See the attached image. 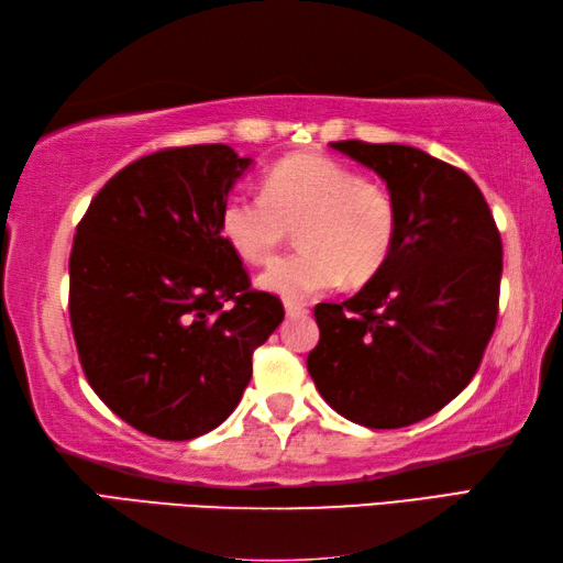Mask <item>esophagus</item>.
Listing matches in <instances>:
<instances>
[{
  "label": "esophagus",
  "mask_w": 563,
  "mask_h": 563,
  "mask_svg": "<svg viewBox=\"0 0 563 563\" xmlns=\"http://www.w3.org/2000/svg\"><path fill=\"white\" fill-rule=\"evenodd\" d=\"M285 314L288 317H307L309 309L300 302H292V300H285Z\"/></svg>",
  "instance_id": "34e87169"
}]
</instances>
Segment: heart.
<instances>
[{
	"label": "heart",
	"mask_w": 563,
	"mask_h": 563,
	"mask_svg": "<svg viewBox=\"0 0 563 563\" xmlns=\"http://www.w3.org/2000/svg\"><path fill=\"white\" fill-rule=\"evenodd\" d=\"M297 227L300 251L258 275L263 290L288 300L324 292L349 273L377 275L397 239V208L375 181L324 154H290L263 176L261 196L232 194L220 208V232L249 263H271Z\"/></svg>",
	"instance_id": "1"
}]
</instances>
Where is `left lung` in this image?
Segmentation results:
<instances>
[{"label": "left lung", "mask_w": 563, "mask_h": 563, "mask_svg": "<svg viewBox=\"0 0 563 563\" xmlns=\"http://www.w3.org/2000/svg\"><path fill=\"white\" fill-rule=\"evenodd\" d=\"M331 147L385 178L397 239L361 292L317 305L307 369L343 418L404 428L438 413L479 369L498 319L504 246L479 186L457 166L409 145Z\"/></svg>", "instance_id": "left-lung-1"}]
</instances>
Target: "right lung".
I'll return each instance as SVG.
<instances>
[{"instance_id":"1","label":"right lung","mask_w":563,"mask_h":563,"mask_svg":"<svg viewBox=\"0 0 563 563\" xmlns=\"http://www.w3.org/2000/svg\"><path fill=\"white\" fill-rule=\"evenodd\" d=\"M251 159L227 145L147 154L106 184L77 224L69 321L91 389L159 440L210 433L251 379L285 312L251 290L220 208Z\"/></svg>"}]
</instances>
